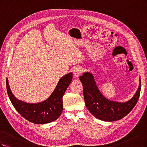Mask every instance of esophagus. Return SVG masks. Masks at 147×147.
I'll list each match as a JSON object with an SVG mask.
<instances>
[{
    "instance_id": "1",
    "label": "esophagus",
    "mask_w": 147,
    "mask_h": 147,
    "mask_svg": "<svg viewBox=\"0 0 147 147\" xmlns=\"http://www.w3.org/2000/svg\"><path fill=\"white\" fill-rule=\"evenodd\" d=\"M82 69L80 67L76 68L73 70V75L75 78L79 77V76L82 74Z\"/></svg>"
}]
</instances>
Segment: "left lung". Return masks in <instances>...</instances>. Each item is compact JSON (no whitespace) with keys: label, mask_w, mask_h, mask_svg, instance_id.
<instances>
[{"label":"left lung","mask_w":147,"mask_h":147,"mask_svg":"<svg viewBox=\"0 0 147 147\" xmlns=\"http://www.w3.org/2000/svg\"><path fill=\"white\" fill-rule=\"evenodd\" d=\"M79 79L82 84L87 108L93 116L101 120L113 121L121 119L134 108L140 96V79L138 88L134 96L128 101L123 102L109 100L103 96L96 86L93 74L90 72L84 73Z\"/></svg>","instance_id":"1"}]
</instances>
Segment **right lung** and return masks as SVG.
<instances>
[{
  "label": "right lung",
  "instance_id": "add662e5",
  "mask_svg": "<svg viewBox=\"0 0 147 147\" xmlns=\"http://www.w3.org/2000/svg\"><path fill=\"white\" fill-rule=\"evenodd\" d=\"M72 79V73L64 75L59 79L54 90L48 98L40 102L28 103L14 96L7 78L8 95L15 109L27 120L35 124L48 123L57 119L62 112V97Z\"/></svg>",
  "mask_w": 147,
  "mask_h": 147
}]
</instances>
